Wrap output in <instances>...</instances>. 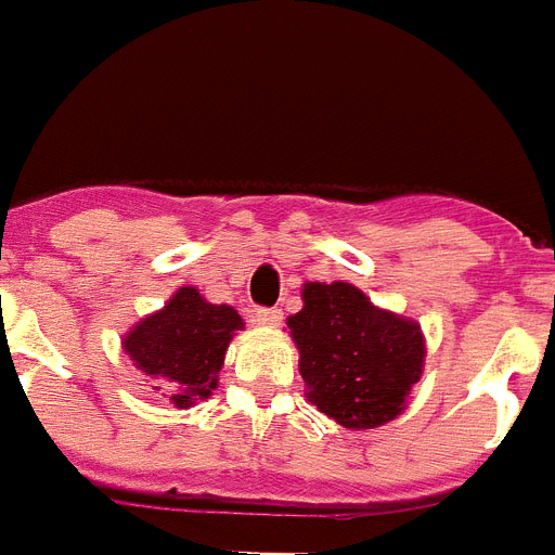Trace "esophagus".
Wrapping results in <instances>:
<instances>
[{
	"label": "esophagus",
	"mask_w": 555,
	"mask_h": 555,
	"mask_svg": "<svg viewBox=\"0 0 555 555\" xmlns=\"http://www.w3.org/2000/svg\"><path fill=\"white\" fill-rule=\"evenodd\" d=\"M254 322L256 324H268V327H276L282 322V310L279 308H256L254 310Z\"/></svg>",
	"instance_id": "1"
}]
</instances>
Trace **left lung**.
I'll use <instances>...</instances> for the list:
<instances>
[{"label": "left lung", "instance_id": "1", "mask_svg": "<svg viewBox=\"0 0 555 555\" xmlns=\"http://www.w3.org/2000/svg\"><path fill=\"white\" fill-rule=\"evenodd\" d=\"M301 299L287 327L310 402L350 430L399 416L425 362L418 324L379 310L348 282H310Z\"/></svg>", "mask_w": 555, "mask_h": 555}]
</instances>
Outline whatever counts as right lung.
<instances>
[{
  "instance_id": "add662e5",
  "label": "right lung",
  "mask_w": 555,
  "mask_h": 555,
  "mask_svg": "<svg viewBox=\"0 0 555 555\" xmlns=\"http://www.w3.org/2000/svg\"><path fill=\"white\" fill-rule=\"evenodd\" d=\"M242 317L228 305H210L193 287H182L173 299L139 322L125 336V350L137 367L162 382L176 408H191L210 396L216 373L222 371L224 350ZM159 390V387H156Z\"/></svg>"
}]
</instances>
